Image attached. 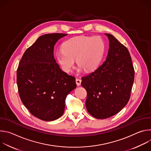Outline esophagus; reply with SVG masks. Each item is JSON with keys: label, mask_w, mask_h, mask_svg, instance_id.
I'll return each mask as SVG.
<instances>
[{"label": "esophagus", "mask_w": 151, "mask_h": 151, "mask_svg": "<svg viewBox=\"0 0 151 151\" xmlns=\"http://www.w3.org/2000/svg\"><path fill=\"white\" fill-rule=\"evenodd\" d=\"M81 82V79H76V83L77 85H80Z\"/></svg>", "instance_id": "34e87169"}]
</instances>
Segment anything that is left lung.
<instances>
[{
    "mask_svg": "<svg viewBox=\"0 0 151 151\" xmlns=\"http://www.w3.org/2000/svg\"><path fill=\"white\" fill-rule=\"evenodd\" d=\"M63 33L40 36L24 53L17 71L21 101L36 118L52 121L64 112L68 94L76 87L75 78L63 71L54 57L57 42Z\"/></svg>",
    "mask_w": 151,
    "mask_h": 151,
    "instance_id": "obj_1",
    "label": "left lung"
}]
</instances>
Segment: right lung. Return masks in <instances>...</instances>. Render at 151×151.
<instances>
[{
    "instance_id": "obj_1",
    "label": "right lung",
    "mask_w": 151,
    "mask_h": 151,
    "mask_svg": "<svg viewBox=\"0 0 151 151\" xmlns=\"http://www.w3.org/2000/svg\"><path fill=\"white\" fill-rule=\"evenodd\" d=\"M105 61L94 72L82 78L87 92L86 107L97 119H106L120 112L130 97L134 79L132 58L127 48L112 35Z\"/></svg>"
}]
</instances>
